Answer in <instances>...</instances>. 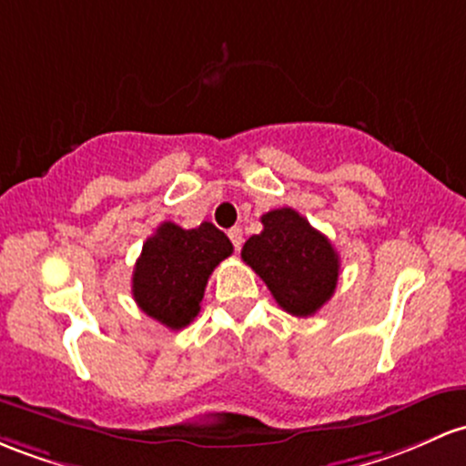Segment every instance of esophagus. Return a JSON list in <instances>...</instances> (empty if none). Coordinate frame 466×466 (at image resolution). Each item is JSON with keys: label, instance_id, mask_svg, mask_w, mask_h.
<instances>
[{"label": "esophagus", "instance_id": "34e87169", "mask_svg": "<svg viewBox=\"0 0 466 466\" xmlns=\"http://www.w3.org/2000/svg\"><path fill=\"white\" fill-rule=\"evenodd\" d=\"M228 237H229V241L234 243V248L241 249V245H243V229L241 228H232V229H229Z\"/></svg>", "mask_w": 466, "mask_h": 466}]
</instances>
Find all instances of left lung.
<instances>
[{"instance_id":"1","label":"left lung","mask_w":466,"mask_h":466,"mask_svg":"<svg viewBox=\"0 0 466 466\" xmlns=\"http://www.w3.org/2000/svg\"><path fill=\"white\" fill-rule=\"evenodd\" d=\"M263 232L245 241L241 258L257 272L288 314L308 319L334 296L340 258L325 234L296 209L260 217Z\"/></svg>"}]
</instances>
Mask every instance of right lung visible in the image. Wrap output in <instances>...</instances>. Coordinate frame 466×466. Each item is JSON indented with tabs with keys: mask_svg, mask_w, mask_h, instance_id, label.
<instances>
[{
	"mask_svg": "<svg viewBox=\"0 0 466 466\" xmlns=\"http://www.w3.org/2000/svg\"><path fill=\"white\" fill-rule=\"evenodd\" d=\"M232 249L229 238L208 221L194 229L161 223L143 243L132 272L137 305L170 329L190 325L201 311L209 274Z\"/></svg>",
	"mask_w": 466,
	"mask_h": 466,
	"instance_id": "add662e5",
	"label": "right lung"
}]
</instances>
